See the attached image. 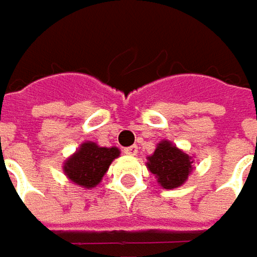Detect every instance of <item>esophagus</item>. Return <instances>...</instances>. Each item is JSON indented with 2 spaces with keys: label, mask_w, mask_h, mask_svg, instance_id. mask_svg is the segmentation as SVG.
<instances>
[{
  "label": "esophagus",
  "mask_w": 257,
  "mask_h": 257,
  "mask_svg": "<svg viewBox=\"0 0 257 257\" xmlns=\"http://www.w3.org/2000/svg\"><path fill=\"white\" fill-rule=\"evenodd\" d=\"M124 154L125 155H136L138 154V146L136 145H133V146H127V148H124Z\"/></svg>",
  "instance_id": "34e87169"
}]
</instances>
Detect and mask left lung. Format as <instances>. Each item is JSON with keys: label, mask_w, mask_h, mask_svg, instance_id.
Segmentation results:
<instances>
[{"label": "left lung", "mask_w": 257, "mask_h": 257, "mask_svg": "<svg viewBox=\"0 0 257 257\" xmlns=\"http://www.w3.org/2000/svg\"><path fill=\"white\" fill-rule=\"evenodd\" d=\"M192 156L180 151L170 140H162L155 152L148 156V168L155 174L158 183L164 189H175L184 184L193 167Z\"/></svg>", "instance_id": "1"}]
</instances>
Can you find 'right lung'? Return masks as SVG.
<instances>
[{
  "instance_id": "obj_1",
  "label": "right lung",
  "mask_w": 257,
  "mask_h": 257,
  "mask_svg": "<svg viewBox=\"0 0 257 257\" xmlns=\"http://www.w3.org/2000/svg\"><path fill=\"white\" fill-rule=\"evenodd\" d=\"M118 156V148H101L93 142H84L65 161L63 170L74 184L92 189L101 183L111 162Z\"/></svg>"
}]
</instances>
